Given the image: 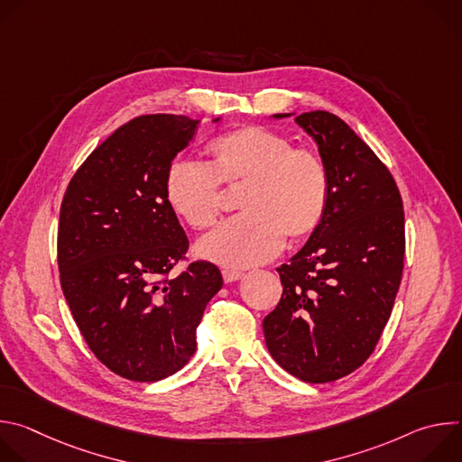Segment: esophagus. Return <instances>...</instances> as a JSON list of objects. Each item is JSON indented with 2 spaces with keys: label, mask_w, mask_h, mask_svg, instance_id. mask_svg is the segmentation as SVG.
<instances>
[{
  "label": "esophagus",
  "mask_w": 462,
  "mask_h": 462,
  "mask_svg": "<svg viewBox=\"0 0 462 462\" xmlns=\"http://www.w3.org/2000/svg\"><path fill=\"white\" fill-rule=\"evenodd\" d=\"M241 276H243V273H241L239 269H234V267H226V269H223V280H225L226 283L237 282Z\"/></svg>",
  "instance_id": "1"
}]
</instances>
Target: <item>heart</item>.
<instances>
[{
	"instance_id": "obj_1",
	"label": "heart",
	"mask_w": 462,
	"mask_h": 462,
	"mask_svg": "<svg viewBox=\"0 0 462 462\" xmlns=\"http://www.w3.org/2000/svg\"><path fill=\"white\" fill-rule=\"evenodd\" d=\"M212 166L177 157L164 179L166 199L191 228H212L223 212V186L246 184L239 207L199 243V252L223 265L248 267L276 255L285 237L316 230L327 210L331 179L323 157L280 131L243 125L210 144Z\"/></svg>"
}]
</instances>
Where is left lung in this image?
<instances>
[{"label":"left lung","mask_w":462,"mask_h":462,"mask_svg":"<svg viewBox=\"0 0 462 462\" xmlns=\"http://www.w3.org/2000/svg\"><path fill=\"white\" fill-rule=\"evenodd\" d=\"M296 122L318 144L331 193L305 246L278 269L283 294L263 333L287 373L325 383L358 369L382 337L404 271V208L387 166L342 118L309 111Z\"/></svg>","instance_id":"left-lung-1"}]
</instances>
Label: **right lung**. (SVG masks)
<instances>
[{"instance_id": "obj_1", "label": "right lung", "mask_w": 462, "mask_h": 462, "mask_svg": "<svg viewBox=\"0 0 462 462\" xmlns=\"http://www.w3.org/2000/svg\"><path fill=\"white\" fill-rule=\"evenodd\" d=\"M197 124L164 113L125 122L77 170L60 208L63 296L93 355L134 382H157L188 364L207 303L223 287L210 261L170 276L189 243L164 179Z\"/></svg>"}]
</instances>
